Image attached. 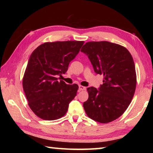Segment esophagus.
<instances>
[{
	"mask_svg": "<svg viewBox=\"0 0 153 153\" xmlns=\"http://www.w3.org/2000/svg\"><path fill=\"white\" fill-rule=\"evenodd\" d=\"M85 87H83L82 85H79V91H83V90H85Z\"/></svg>",
	"mask_w": 153,
	"mask_h": 153,
	"instance_id": "34e87169",
	"label": "esophagus"
}]
</instances>
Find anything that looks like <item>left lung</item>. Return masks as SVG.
Returning <instances> with one entry per match:
<instances>
[{"instance_id":"obj_1","label":"left lung","mask_w":153,"mask_h":153,"mask_svg":"<svg viewBox=\"0 0 153 153\" xmlns=\"http://www.w3.org/2000/svg\"><path fill=\"white\" fill-rule=\"evenodd\" d=\"M81 52L88 56L103 83L97 89L88 87L89 98L83 108L91 119L108 123L121 116L128 108L136 88L134 59L127 48L108 41L88 42Z\"/></svg>"}]
</instances>
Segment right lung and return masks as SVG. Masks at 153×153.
I'll list each match as a JSON object with an SVG mask.
<instances>
[{
  "mask_svg": "<svg viewBox=\"0 0 153 153\" xmlns=\"http://www.w3.org/2000/svg\"><path fill=\"white\" fill-rule=\"evenodd\" d=\"M83 43L77 41L48 42L31 53L23 78V88L30 108L40 118L55 120L66 114L79 87L59 82L57 76L66 72Z\"/></svg>",
  "mask_w": 153,
  "mask_h": 153,
  "instance_id": "right-lung-1",
  "label": "right lung"
}]
</instances>
